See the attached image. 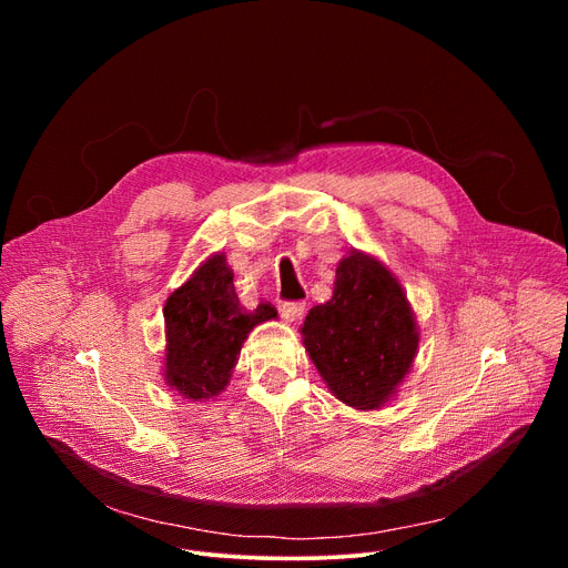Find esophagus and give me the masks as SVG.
<instances>
[{
    "label": "esophagus",
    "mask_w": 568,
    "mask_h": 568,
    "mask_svg": "<svg viewBox=\"0 0 568 568\" xmlns=\"http://www.w3.org/2000/svg\"><path fill=\"white\" fill-rule=\"evenodd\" d=\"M304 311H306V304H302V302H285V304H281V317L285 322L300 320L304 315Z\"/></svg>",
    "instance_id": "1"
}]
</instances>
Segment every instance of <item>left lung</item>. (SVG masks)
<instances>
[{"label": "left lung", "instance_id": "obj_1", "mask_svg": "<svg viewBox=\"0 0 568 568\" xmlns=\"http://www.w3.org/2000/svg\"><path fill=\"white\" fill-rule=\"evenodd\" d=\"M302 338L329 392L354 409L389 403L419 349V326L398 278L377 257L349 251L329 302L308 311Z\"/></svg>", "mask_w": 568, "mask_h": 568}]
</instances>
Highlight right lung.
Masks as SVG:
<instances>
[{
	"mask_svg": "<svg viewBox=\"0 0 568 568\" xmlns=\"http://www.w3.org/2000/svg\"><path fill=\"white\" fill-rule=\"evenodd\" d=\"M225 253L209 255L165 302V384L193 403L216 398L232 377L253 326L276 320L272 304H239Z\"/></svg>",
	"mask_w": 568,
	"mask_h": 568,
	"instance_id": "add662e5",
	"label": "right lung"
}]
</instances>
